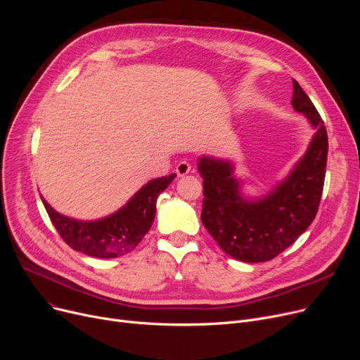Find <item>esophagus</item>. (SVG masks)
Segmentation results:
<instances>
[{
	"label": "esophagus",
	"instance_id": "1",
	"mask_svg": "<svg viewBox=\"0 0 360 360\" xmlns=\"http://www.w3.org/2000/svg\"><path fill=\"white\" fill-rule=\"evenodd\" d=\"M190 172H191V165L188 163V162L182 160V162H179L176 165V174H178V176H185V175H188Z\"/></svg>",
	"mask_w": 360,
	"mask_h": 360
}]
</instances>
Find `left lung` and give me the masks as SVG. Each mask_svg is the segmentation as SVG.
<instances>
[{"label":"left lung","instance_id":"8db88e82","mask_svg":"<svg viewBox=\"0 0 360 360\" xmlns=\"http://www.w3.org/2000/svg\"><path fill=\"white\" fill-rule=\"evenodd\" d=\"M292 105L315 132L305 155L269 193L245 195L231 159L209 155L198 159L204 186L201 221L226 254L243 262L277 257L308 229L318 212L327 166V129L296 80Z\"/></svg>","mask_w":360,"mask_h":360}]
</instances>
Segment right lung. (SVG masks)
Instances as JSON below:
<instances>
[{"label":"right lung","mask_w":360,"mask_h":360,"mask_svg":"<svg viewBox=\"0 0 360 360\" xmlns=\"http://www.w3.org/2000/svg\"><path fill=\"white\" fill-rule=\"evenodd\" d=\"M175 174L148 181L121 209L98 220H79L53 210L41 195L49 219L74 251L94 258H117L134 250L150 231L156 216L158 197L175 179Z\"/></svg>","instance_id":"right-lung-1"}]
</instances>
